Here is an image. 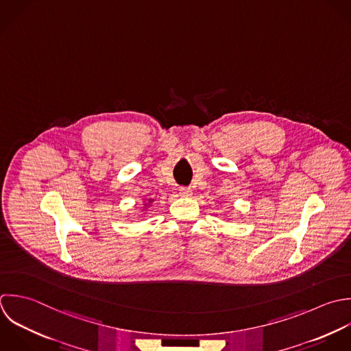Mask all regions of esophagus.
<instances>
[{
  "label": "esophagus",
  "instance_id": "34e87169",
  "mask_svg": "<svg viewBox=\"0 0 351 351\" xmlns=\"http://www.w3.org/2000/svg\"><path fill=\"white\" fill-rule=\"evenodd\" d=\"M179 193H180V195H183V197H190V195L193 194V191H191L190 187H180Z\"/></svg>",
  "mask_w": 351,
  "mask_h": 351
}]
</instances>
